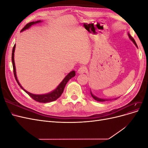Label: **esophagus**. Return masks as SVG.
<instances>
[{
	"label": "esophagus",
	"mask_w": 148,
	"mask_h": 148,
	"mask_svg": "<svg viewBox=\"0 0 148 148\" xmlns=\"http://www.w3.org/2000/svg\"><path fill=\"white\" fill-rule=\"evenodd\" d=\"M87 70V68L85 66H81L79 67V69L78 70V73L79 74H83L84 73H85Z\"/></svg>",
	"instance_id": "obj_1"
}]
</instances>
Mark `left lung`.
Wrapping results in <instances>:
<instances>
[{
  "label": "left lung",
  "mask_w": 148,
  "mask_h": 148,
  "mask_svg": "<svg viewBox=\"0 0 148 148\" xmlns=\"http://www.w3.org/2000/svg\"><path fill=\"white\" fill-rule=\"evenodd\" d=\"M128 38H129V39L131 40V41L134 43V44H135V46L137 47V48H138V46H137V44H136V42H135V39H134L132 37V36L130 34V33H128ZM90 93H91V96L92 97V98L94 99H95L96 101H99V102H104V101H112V100H114V99H117V98H119V97H117V98H115V99H102V98H99V97H97V96H95L92 94V92H91V90L90 89Z\"/></svg>",
  "instance_id": "1"
}]
</instances>
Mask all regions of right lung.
<instances>
[{
	"mask_svg": "<svg viewBox=\"0 0 148 148\" xmlns=\"http://www.w3.org/2000/svg\"><path fill=\"white\" fill-rule=\"evenodd\" d=\"M41 22H42V21H41V20H38L36 21L30 22V23H28L23 29H21V32H23V31L29 29L30 27H31V26H33V25H34L35 24H37V23H41ZM15 46H16V44H15L14 46H13V48L12 54V65H13V73H14V76H15V79L16 80V82L18 83V84L20 88L23 89L25 92L27 93L29 96H30L31 97H32L34 100L36 101L39 102L46 103V102L54 101L56 99H57L58 98H59L61 96L62 92H64V89L65 88V86L66 84L67 83V82H68L71 78L74 77L75 76V71L73 70V71H70L69 74H67L66 75V77L63 79V80H62V81L60 82V83L58 85L54 90H53L48 93L43 94V95H35V94L31 93V92L26 91V89H25L23 87H22L21 84L18 82V78H17L16 72V67H15V60H14V52H15Z\"/></svg>",
	"mask_w": 148,
	"mask_h": 148,
	"instance_id": "right-lung-1",
	"label": "right lung"
}]
</instances>
